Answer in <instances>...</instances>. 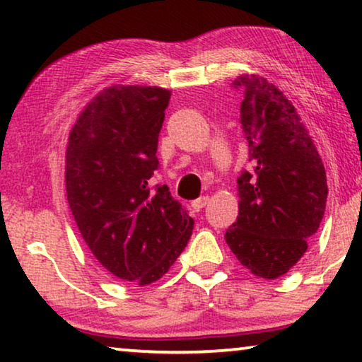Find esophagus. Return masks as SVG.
<instances>
[{
    "label": "esophagus",
    "mask_w": 362,
    "mask_h": 362,
    "mask_svg": "<svg viewBox=\"0 0 362 362\" xmlns=\"http://www.w3.org/2000/svg\"><path fill=\"white\" fill-rule=\"evenodd\" d=\"M207 204H209V196H201V198L194 199L192 203V207L194 211H201L203 207H206Z\"/></svg>",
    "instance_id": "34e87169"
}]
</instances>
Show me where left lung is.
Masks as SVG:
<instances>
[{"label":"left lung","instance_id":"8db88e82","mask_svg":"<svg viewBox=\"0 0 362 362\" xmlns=\"http://www.w3.org/2000/svg\"><path fill=\"white\" fill-rule=\"evenodd\" d=\"M241 89L249 169L238 177L240 211L225 233L231 252L255 276H283L308 249L326 211V170L296 107L259 75L233 81Z\"/></svg>","mask_w":362,"mask_h":362}]
</instances>
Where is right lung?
<instances>
[{
	"label": "right lung",
	"instance_id": "add662e5",
	"mask_svg": "<svg viewBox=\"0 0 362 362\" xmlns=\"http://www.w3.org/2000/svg\"><path fill=\"white\" fill-rule=\"evenodd\" d=\"M169 99L156 86L107 88L66 145V199L83 240L113 276L139 286L168 273L194 223L168 185H150Z\"/></svg>",
	"mask_w": 362,
	"mask_h": 362
}]
</instances>
